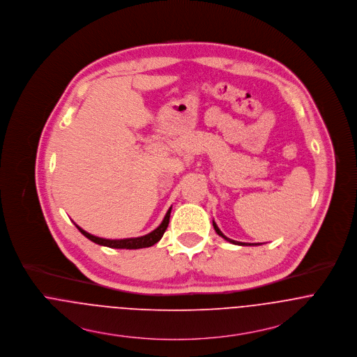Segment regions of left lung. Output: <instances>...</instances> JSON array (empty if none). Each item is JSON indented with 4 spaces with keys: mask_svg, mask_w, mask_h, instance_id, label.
<instances>
[{
    "mask_svg": "<svg viewBox=\"0 0 357 357\" xmlns=\"http://www.w3.org/2000/svg\"><path fill=\"white\" fill-rule=\"evenodd\" d=\"M212 225H213V229H215V231L218 233V236H220L222 238H225L226 241H229V242H231V243H234V245H242V246H248V245H260V243H245V242H238V241H234V239H230V238L226 237L220 230H219V227H218V225L212 220Z\"/></svg>",
    "mask_w": 357,
    "mask_h": 357,
    "instance_id": "obj_1",
    "label": "left lung"
}]
</instances>
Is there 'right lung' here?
I'll list each match as a JSON object with an SVG mask.
<instances>
[{
	"mask_svg": "<svg viewBox=\"0 0 357 357\" xmlns=\"http://www.w3.org/2000/svg\"><path fill=\"white\" fill-rule=\"evenodd\" d=\"M172 208V206H171ZM171 208L167 211L161 225H160L158 229H155L152 233L146 234V236H142V237L137 238H124V239H107V238L96 237V236H91L89 234L87 231H84L83 229H80L78 225L77 229L79 230L80 233L86 238H89L90 241H93L94 243H98V245H102V246H108V248H114V249H141V248H149L152 245H155L156 242H159L162 234L165 233L167 227H168V223H169V215H171Z\"/></svg>",
	"mask_w": 357,
	"mask_h": 357,
	"instance_id": "add662e5",
	"label": "right lung"
}]
</instances>
